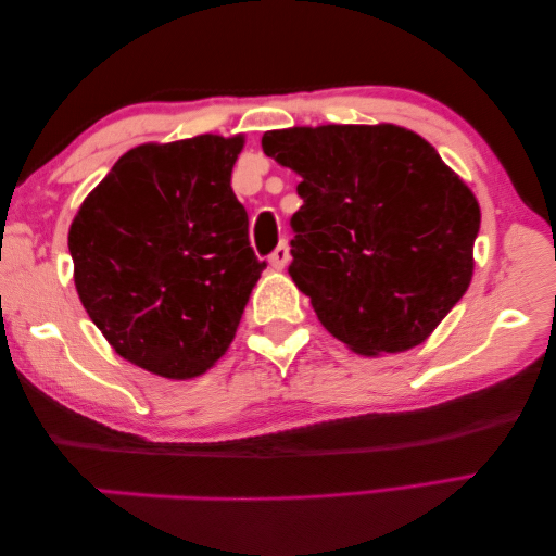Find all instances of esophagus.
<instances>
[{
    "instance_id": "1",
    "label": "esophagus",
    "mask_w": 556,
    "mask_h": 556,
    "mask_svg": "<svg viewBox=\"0 0 556 556\" xmlns=\"http://www.w3.org/2000/svg\"><path fill=\"white\" fill-rule=\"evenodd\" d=\"M268 261H270V268H276V270H283L286 266H288V261H290V251H288V243H280L276 251L270 253L268 256Z\"/></svg>"
}]
</instances>
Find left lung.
Masks as SVG:
<instances>
[{
	"instance_id": "obj_1",
	"label": "left lung",
	"mask_w": 556,
	"mask_h": 556,
	"mask_svg": "<svg viewBox=\"0 0 556 556\" xmlns=\"http://www.w3.org/2000/svg\"><path fill=\"white\" fill-rule=\"evenodd\" d=\"M300 175L290 278L332 338L364 357L421 344L466 295L480 206L421 135L399 125L270 130Z\"/></svg>"
}]
</instances>
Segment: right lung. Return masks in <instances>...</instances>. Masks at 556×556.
Instances as JSON below:
<instances>
[{"instance_id": "add662e5", "label": "right lung", "mask_w": 556, "mask_h": 556, "mask_svg": "<svg viewBox=\"0 0 556 556\" xmlns=\"http://www.w3.org/2000/svg\"><path fill=\"white\" fill-rule=\"evenodd\" d=\"M241 150L243 135L132 148L71 224L86 313L123 359L157 377L214 367L266 268L231 189Z\"/></svg>"}]
</instances>
